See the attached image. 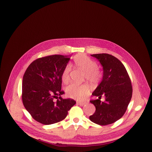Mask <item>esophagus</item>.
<instances>
[{"label": "esophagus", "instance_id": "obj_1", "mask_svg": "<svg viewBox=\"0 0 152 152\" xmlns=\"http://www.w3.org/2000/svg\"><path fill=\"white\" fill-rule=\"evenodd\" d=\"M77 104H79L80 106H84L86 104V102H77Z\"/></svg>", "mask_w": 152, "mask_h": 152}]
</instances>
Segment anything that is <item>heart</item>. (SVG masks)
<instances>
[{
	"instance_id": "1",
	"label": "heart",
	"mask_w": 152,
	"mask_h": 152,
	"mask_svg": "<svg viewBox=\"0 0 152 152\" xmlns=\"http://www.w3.org/2000/svg\"><path fill=\"white\" fill-rule=\"evenodd\" d=\"M74 63L76 66L85 72L87 79L91 82H97L101 77V73L97 67V64L91 58L85 54H79L74 58ZM71 70L70 65L68 64L64 68L61 73V80L64 83H67L69 80V74ZM89 87L86 84H72L65 89V93L68 98L83 100L86 96L89 93Z\"/></svg>"
}]
</instances>
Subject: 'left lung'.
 Returning <instances> with one entry per match:
<instances>
[{"label":"left lung","instance_id":"8db88e82","mask_svg":"<svg viewBox=\"0 0 152 152\" xmlns=\"http://www.w3.org/2000/svg\"><path fill=\"white\" fill-rule=\"evenodd\" d=\"M103 67V77L92 95L98 98L91 101L96 111L91 121L105 126L119 120L125 113L132 98V88L127 72L122 62L108 54H92ZM105 96L102 102L101 96Z\"/></svg>","mask_w":152,"mask_h":152}]
</instances>
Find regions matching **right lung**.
Here are the masks:
<instances>
[{"instance_id": "1", "label": "right lung", "mask_w": 152, "mask_h": 152, "mask_svg": "<svg viewBox=\"0 0 152 152\" xmlns=\"http://www.w3.org/2000/svg\"><path fill=\"white\" fill-rule=\"evenodd\" d=\"M52 55L32 62L23 78L22 100L35 121L50 125L65 119L75 101L63 99L61 73L70 58ZM59 97H58L57 96ZM54 98H59L56 101Z\"/></svg>"}]
</instances>
